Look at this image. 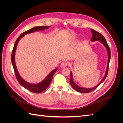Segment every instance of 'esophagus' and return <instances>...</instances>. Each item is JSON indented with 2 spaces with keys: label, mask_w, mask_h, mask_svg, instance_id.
Instances as JSON below:
<instances>
[{
  "label": "esophagus",
  "mask_w": 123,
  "mask_h": 123,
  "mask_svg": "<svg viewBox=\"0 0 123 123\" xmlns=\"http://www.w3.org/2000/svg\"><path fill=\"white\" fill-rule=\"evenodd\" d=\"M68 62H66V61H64L62 63L61 66V67H62V68H65L68 66Z\"/></svg>",
  "instance_id": "obj_1"
}]
</instances>
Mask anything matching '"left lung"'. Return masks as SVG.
Listing matches in <instances>:
<instances>
[{
  "instance_id": "left-lung-1",
  "label": "left lung",
  "mask_w": 123,
  "mask_h": 123,
  "mask_svg": "<svg viewBox=\"0 0 123 123\" xmlns=\"http://www.w3.org/2000/svg\"><path fill=\"white\" fill-rule=\"evenodd\" d=\"M91 31L92 33V36L91 37V42H95V41H99L100 43H101L103 45L105 46L106 48V49L107 51V53H108V62H107V68H106V70L105 72V75H104V77L103 78V79L102 80L100 81L99 83L96 86L93 87V88H83L80 87L79 86H78L73 80V75H72V72L71 71V74H70V83L71 86L72 88L75 90L76 91L80 92V93H89L90 92L92 91L93 90H95L96 88H97L101 84L103 81L105 80L106 79V78L107 76V74L108 72V69H109V62H110V49L109 47L108 44L105 38V37L100 34V33L96 32L94 30L91 29Z\"/></svg>"
}]
</instances>
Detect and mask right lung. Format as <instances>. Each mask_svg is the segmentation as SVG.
Instances as JSON below:
<instances>
[{
  "instance_id": "right-lung-1",
  "label": "right lung",
  "mask_w": 123,
  "mask_h": 123,
  "mask_svg": "<svg viewBox=\"0 0 123 123\" xmlns=\"http://www.w3.org/2000/svg\"><path fill=\"white\" fill-rule=\"evenodd\" d=\"M50 27V26L35 27L21 34H20V35L19 37H18L15 43L13 49L12 51V56H11V61H12V64L18 81L23 87L28 89V90L30 92L36 93H39L43 92L49 87V86L50 85L51 82V80H52V78L54 73L56 72V71L57 70V68H55V69L52 71L46 76L45 79H44L43 81H41V82L37 84L30 83L29 82H27V81H25V80H24L23 78L21 77L19 73H18L15 63V52L16 50V48L18 45V42H19L20 39L21 38H23L25 35L30 34L31 33L35 32L36 31H42L43 30H46L49 28Z\"/></svg>"
}]
</instances>
